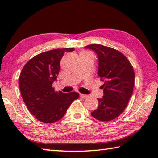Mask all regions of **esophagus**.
Segmentation results:
<instances>
[{
    "label": "esophagus",
    "instance_id": "34e87169",
    "mask_svg": "<svg viewBox=\"0 0 158 158\" xmlns=\"http://www.w3.org/2000/svg\"><path fill=\"white\" fill-rule=\"evenodd\" d=\"M80 97H81V98H84V99H85L87 98L89 96H88L87 95H84V94H80Z\"/></svg>",
    "mask_w": 158,
    "mask_h": 158
}]
</instances>
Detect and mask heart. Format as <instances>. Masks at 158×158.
Here are the masks:
<instances>
[{
  "label": "heart",
  "mask_w": 158,
  "mask_h": 158,
  "mask_svg": "<svg viewBox=\"0 0 158 158\" xmlns=\"http://www.w3.org/2000/svg\"><path fill=\"white\" fill-rule=\"evenodd\" d=\"M82 53H85V52H82Z\"/></svg>",
  "instance_id": "b5f03b06"
}]
</instances>
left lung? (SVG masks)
I'll return each instance as SVG.
<instances>
[{
	"label": "left lung",
	"mask_w": 158,
	"mask_h": 158,
	"mask_svg": "<svg viewBox=\"0 0 158 158\" xmlns=\"http://www.w3.org/2000/svg\"><path fill=\"white\" fill-rule=\"evenodd\" d=\"M85 48L97 53L98 76L105 82L103 97L98 98V107L91 116L100 121H111L127 105L133 93L135 72L127 58L118 50L101 44H90Z\"/></svg>",
	"instance_id": "obj_1"
}]
</instances>
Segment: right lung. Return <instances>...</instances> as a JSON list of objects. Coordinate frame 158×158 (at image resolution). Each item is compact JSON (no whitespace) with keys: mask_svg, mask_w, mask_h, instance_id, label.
Returning <instances> with one entry per match:
<instances>
[{"mask_svg":"<svg viewBox=\"0 0 158 158\" xmlns=\"http://www.w3.org/2000/svg\"><path fill=\"white\" fill-rule=\"evenodd\" d=\"M74 48L50 50L39 53L23 66L19 84L28 109L40 121L52 123L62 118L74 100L77 92H56L52 87L60 71V60L65 52Z\"/></svg>","mask_w":158,"mask_h":158,"instance_id":"1","label":"right lung"}]
</instances>
